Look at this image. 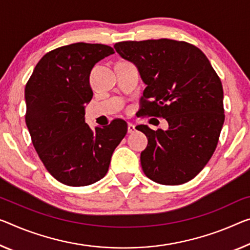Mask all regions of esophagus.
I'll return each mask as SVG.
<instances>
[{"label":"esophagus","instance_id":"esophagus-1","mask_svg":"<svg viewBox=\"0 0 250 250\" xmlns=\"http://www.w3.org/2000/svg\"><path fill=\"white\" fill-rule=\"evenodd\" d=\"M127 132H128L129 134H132V133L135 132V125L132 124V123H128V125H127Z\"/></svg>","mask_w":250,"mask_h":250}]
</instances>
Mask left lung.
<instances>
[{
	"mask_svg": "<svg viewBox=\"0 0 250 250\" xmlns=\"http://www.w3.org/2000/svg\"><path fill=\"white\" fill-rule=\"evenodd\" d=\"M114 48L146 85L142 114L168 123L167 130L136 127L148 141L141 153L145 175L164 186L190 181L211 159L224 125L220 78L205 53L184 41H123Z\"/></svg>",
	"mask_w": 250,
	"mask_h": 250,
	"instance_id": "left-lung-1",
	"label": "left lung"
}]
</instances>
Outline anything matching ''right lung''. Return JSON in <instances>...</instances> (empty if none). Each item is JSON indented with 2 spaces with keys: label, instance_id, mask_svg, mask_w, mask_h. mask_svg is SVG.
<instances>
[{
  "label": "right lung",
  "instance_id": "add662e5",
  "mask_svg": "<svg viewBox=\"0 0 250 250\" xmlns=\"http://www.w3.org/2000/svg\"><path fill=\"white\" fill-rule=\"evenodd\" d=\"M114 49L101 43H72L42 57L25 85V123L33 146L56 180L70 187L99 181L114 149L127 133L125 121L91 129L85 105L93 98L89 75Z\"/></svg>",
  "mask_w": 250,
  "mask_h": 250
}]
</instances>
